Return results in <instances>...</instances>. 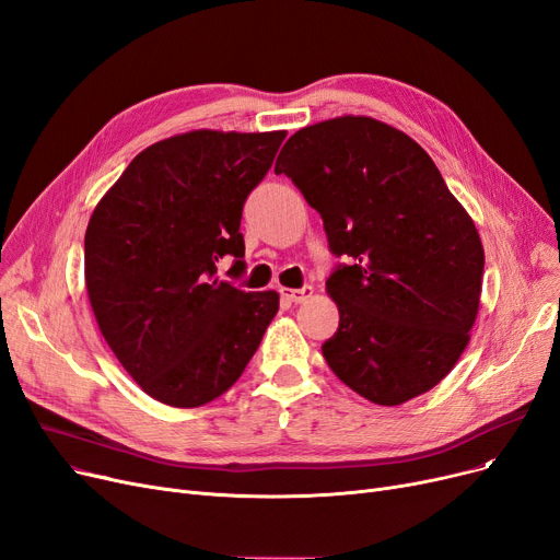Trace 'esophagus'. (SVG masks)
Segmentation results:
<instances>
[{
  "label": "esophagus",
  "instance_id": "1",
  "mask_svg": "<svg viewBox=\"0 0 560 560\" xmlns=\"http://www.w3.org/2000/svg\"><path fill=\"white\" fill-rule=\"evenodd\" d=\"M281 295H283L288 302H293V304H304L306 300L313 298V288H311V285H304V288H300V290L281 288Z\"/></svg>",
  "mask_w": 560,
  "mask_h": 560
}]
</instances>
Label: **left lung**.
Instances as JSON below:
<instances>
[{"label": "left lung", "mask_w": 560, "mask_h": 560, "mask_svg": "<svg viewBox=\"0 0 560 560\" xmlns=\"http://www.w3.org/2000/svg\"><path fill=\"white\" fill-rule=\"evenodd\" d=\"M323 217L329 249L348 256L327 293L338 329L323 354L375 405H402L440 384L478 315L485 252L469 212L405 132L338 116L285 141L277 164Z\"/></svg>", "instance_id": "8db88e82"}]
</instances>
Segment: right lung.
Wrapping results in <instances>:
<instances>
[{"label":"right lung","instance_id":"1","mask_svg":"<svg viewBox=\"0 0 560 560\" xmlns=\"http://www.w3.org/2000/svg\"><path fill=\"white\" fill-rule=\"evenodd\" d=\"M285 130H191L141 151L84 235L89 302L120 366L151 398L201 407L226 394L279 311V293L217 277L245 270L242 206Z\"/></svg>","mask_w":560,"mask_h":560}]
</instances>
